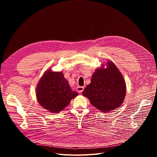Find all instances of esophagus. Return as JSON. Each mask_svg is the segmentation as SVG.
Instances as JSON below:
<instances>
[{
    "instance_id": "obj_1",
    "label": "esophagus",
    "mask_w": 157,
    "mask_h": 157,
    "mask_svg": "<svg viewBox=\"0 0 157 157\" xmlns=\"http://www.w3.org/2000/svg\"><path fill=\"white\" fill-rule=\"evenodd\" d=\"M77 91H78V92H79V93H81V92H82L83 91V90H84V87H83V86H78L77 87Z\"/></svg>"
}]
</instances>
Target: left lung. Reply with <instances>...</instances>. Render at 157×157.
I'll return each instance as SVG.
<instances>
[{
    "label": "left lung",
    "instance_id": "8db88e82",
    "mask_svg": "<svg viewBox=\"0 0 157 157\" xmlns=\"http://www.w3.org/2000/svg\"><path fill=\"white\" fill-rule=\"evenodd\" d=\"M96 70L91 83L87 86L82 95L98 110L105 113L117 109L126 94V85L122 75L111 61Z\"/></svg>",
    "mask_w": 157,
    "mask_h": 157
}]
</instances>
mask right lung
Segmentation results:
<instances>
[{
    "label": "right lung",
    "instance_id": "add662e5",
    "mask_svg": "<svg viewBox=\"0 0 157 157\" xmlns=\"http://www.w3.org/2000/svg\"><path fill=\"white\" fill-rule=\"evenodd\" d=\"M78 95L73 91L63 73L45 71L37 86L36 96L40 105L52 113H58Z\"/></svg>",
    "mask_w": 157,
    "mask_h": 157
}]
</instances>
